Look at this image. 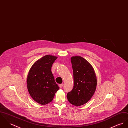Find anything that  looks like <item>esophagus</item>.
I'll use <instances>...</instances> for the list:
<instances>
[{"instance_id":"1","label":"esophagus","mask_w":128,"mask_h":128,"mask_svg":"<svg viewBox=\"0 0 128 128\" xmlns=\"http://www.w3.org/2000/svg\"><path fill=\"white\" fill-rule=\"evenodd\" d=\"M63 86V84H59V87L60 88H62V86Z\"/></svg>"}]
</instances>
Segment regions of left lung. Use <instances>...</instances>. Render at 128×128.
Wrapping results in <instances>:
<instances>
[{"label":"left lung","instance_id":"obj_1","mask_svg":"<svg viewBox=\"0 0 128 128\" xmlns=\"http://www.w3.org/2000/svg\"><path fill=\"white\" fill-rule=\"evenodd\" d=\"M74 74V87L68 92V101L76 106L87 102L94 95L97 86V78L92 65L80 56L71 58Z\"/></svg>","mask_w":128,"mask_h":128}]
</instances>
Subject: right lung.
<instances>
[{"mask_svg": "<svg viewBox=\"0 0 128 128\" xmlns=\"http://www.w3.org/2000/svg\"><path fill=\"white\" fill-rule=\"evenodd\" d=\"M55 56L46 55L36 61L29 71L27 87L32 99L44 105L51 102L59 89L51 71Z\"/></svg>", "mask_w": 128, "mask_h": 128, "instance_id": "obj_1", "label": "right lung"}]
</instances>
